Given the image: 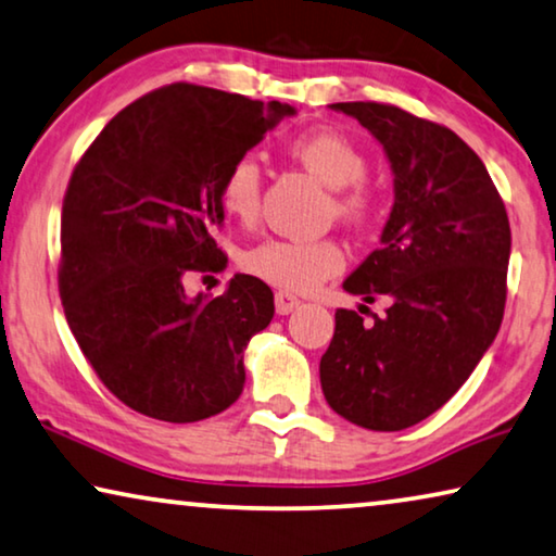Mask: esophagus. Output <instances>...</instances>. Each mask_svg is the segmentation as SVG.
Wrapping results in <instances>:
<instances>
[{
	"mask_svg": "<svg viewBox=\"0 0 556 556\" xmlns=\"http://www.w3.org/2000/svg\"><path fill=\"white\" fill-rule=\"evenodd\" d=\"M275 306H277V314H289L300 306V296H294L292 292H277Z\"/></svg>",
	"mask_w": 556,
	"mask_h": 556,
	"instance_id": "esophagus-1",
	"label": "esophagus"
}]
</instances>
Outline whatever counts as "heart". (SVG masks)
Wrapping results in <instances>:
<instances>
[{"label":"heart","instance_id":"obj_1","mask_svg":"<svg viewBox=\"0 0 556 556\" xmlns=\"http://www.w3.org/2000/svg\"><path fill=\"white\" fill-rule=\"evenodd\" d=\"M289 154L334 187L331 212L337 219L359 225L377 206V194L367 181V154L342 131L321 127L296 135L289 142ZM262 202V169L250 154L237 156L219 181V204L229 217L252 222ZM344 250L337 239H294L269 237L254 244L242 256L250 275L289 292H312L321 281L344 269Z\"/></svg>","mask_w":556,"mask_h":556}]
</instances>
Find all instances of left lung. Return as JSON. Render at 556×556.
<instances>
[{
  "mask_svg": "<svg viewBox=\"0 0 556 556\" xmlns=\"http://www.w3.org/2000/svg\"><path fill=\"white\" fill-rule=\"evenodd\" d=\"M384 147L394 206L344 289L387 296L367 325L337 309L319 379L329 407L352 425L400 432L427 419L467 382L500 331L507 302L509 217L494 181L444 124L394 104L337 102Z\"/></svg>",
  "mask_w": 556,
  "mask_h": 556,
  "instance_id": "obj_1",
  "label": "left lung"
}]
</instances>
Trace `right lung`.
<instances>
[{
	"instance_id": "add662e5",
	"label": "right lung",
	"mask_w": 556,
	"mask_h": 556,
	"mask_svg": "<svg viewBox=\"0 0 556 556\" xmlns=\"http://www.w3.org/2000/svg\"><path fill=\"white\" fill-rule=\"evenodd\" d=\"M294 106L187 85L114 117L72 172L62 204L66 325L102 384L144 417L187 425L244 387V346L275 317L262 279L187 296L189 271H219V181Z\"/></svg>"
}]
</instances>
